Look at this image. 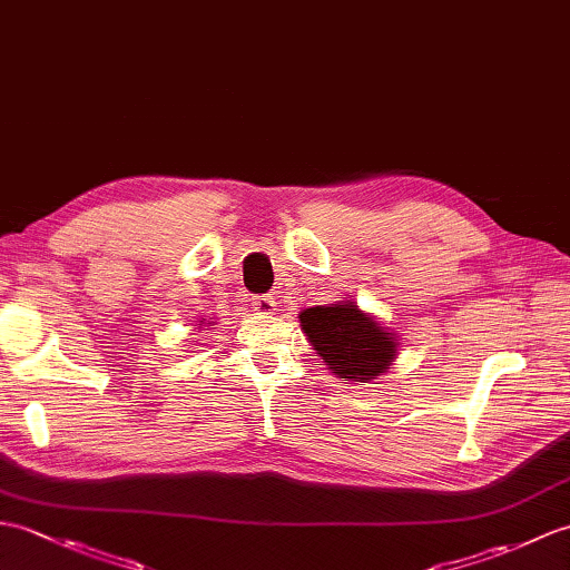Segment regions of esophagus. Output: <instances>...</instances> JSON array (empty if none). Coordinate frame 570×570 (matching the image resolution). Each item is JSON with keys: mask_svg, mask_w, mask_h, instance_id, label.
<instances>
[{"mask_svg": "<svg viewBox=\"0 0 570 570\" xmlns=\"http://www.w3.org/2000/svg\"><path fill=\"white\" fill-rule=\"evenodd\" d=\"M253 308H255L257 313L269 315V313L276 311V301H274L272 296H255V298H253Z\"/></svg>", "mask_w": 570, "mask_h": 570, "instance_id": "esophagus-1", "label": "esophagus"}]
</instances>
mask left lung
Here are the masks:
<instances>
[{"label": "left lung", "instance_id": "left-lung-1", "mask_svg": "<svg viewBox=\"0 0 570 570\" xmlns=\"http://www.w3.org/2000/svg\"><path fill=\"white\" fill-rule=\"evenodd\" d=\"M298 321L315 354L342 381L372 383L399 360L401 342L393 330L352 298L301 311Z\"/></svg>", "mask_w": 570, "mask_h": 570}]
</instances>
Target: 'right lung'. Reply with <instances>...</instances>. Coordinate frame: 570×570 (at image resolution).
<instances>
[{
    "label": "right lung",
    "mask_w": 570,
    "mask_h": 570,
    "mask_svg": "<svg viewBox=\"0 0 570 570\" xmlns=\"http://www.w3.org/2000/svg\"><path fill=\"white\" fill-rule=\"evenodd\" d=\"M210 323H214V321H208V323H206V317H202V321H198V327H208Z\"/></svg>",
    "instance_id": "obj_1"
}]
</instances>
